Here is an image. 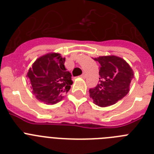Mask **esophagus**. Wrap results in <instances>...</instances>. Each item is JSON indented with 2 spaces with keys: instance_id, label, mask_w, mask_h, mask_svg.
I'll return each instance as SVG.
<instances>
[{
  "instance_id": "obj_1",
  "label": "esophagus",
  "mask_w": 154,
  "mask_h": 154,
  "mask_svg": "<svg viewBox=\"0 0 154 154\" xmlns=\"http://www.w3.org/2000/svg\"><path fill=\"white\" fill-rule=\"evenodd\" d=\"M81 77H82V78L85 79V73H83V74L82 75H81Z\"/></svg>"
}]
</instances>
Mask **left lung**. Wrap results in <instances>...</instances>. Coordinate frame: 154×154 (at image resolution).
<instances>
[{"label":"left lung","mask_w":154,"mask_h":154,"mask_svg":"<svg viewBox=\"0 0 154 154\" xmlns=\"http://www.w3.org/2000/svg\"><path fill=\"white\" fill-rule=\"evenodd\" d=\"M99 63V82L89 89V96L100 107L112 106L123 99L130 91L133 71L122 58L115 55L94 58Z\"/></svg>","instance_id":"left-lung-1"}]
</instances>
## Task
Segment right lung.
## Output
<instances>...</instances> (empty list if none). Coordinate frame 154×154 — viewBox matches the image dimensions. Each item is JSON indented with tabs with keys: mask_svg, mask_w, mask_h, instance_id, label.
Returning a JSON list of instances; mask_svg holds the SVG:
<instances>
[{
	"mask_svg": "<svg viewBox=\"0 0 154 154\" xmlns=\"http://www.w3.org/2000/svg\"><path fill=\"white\" fill-rule=\"evenodd\" d=\"M65 61L58 53H48L38 58L30 68L27 78L38 100L55 104L69 92L72 81L65 68Z\"/></svg>",
	"mask_w": 154,
	"mask_h": 154,
	"instance_id": "add662e5",
	"label": "right lung"
}]
</instances>
